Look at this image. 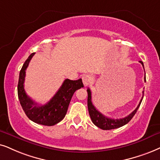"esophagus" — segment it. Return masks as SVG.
<instances>
[{
	"label": "esophagus",
	"instance_id": "34e87169",
	"mask_svg": "<svg viewBox=\"0 0 160 160\" xmlns=\"http://www.w3.org/2000/svg\"><path fill=\"white\" fill-rule=\"evenodd\" d=\"M82 82H83L84 86H88L91 82H92V76L89 75V74H85V75L82 76Z\"/></svg>",
	"mask_w": 160,
	"mask_h": 160
}]
</instances>
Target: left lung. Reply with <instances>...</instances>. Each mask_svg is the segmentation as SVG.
Masks as SVG:
<instances>
[{
  "label": "left lung",
  "instance_id": "1",
  "mask_svg": "<svg viewBox=\"0 0 160 160\" xmlns=\"http://www.w3.org/2000/svg\"><path fill=\"white\" fill-rule=\"evenodd\" d=\"M139 62L142 64L143 68H144L143 62L142 61H139ZM144 80H145V82L146 81L145 77ZM87 92H88V112H89L91 119H92V122L94 123L96 126H98V128L102 129V130H111V129L117 128H120V127L123 126V125H125V124H127V123H128L129 121L133 118V117L134 116V114H136V112H137V109L139 108L141 102H142V100L143 99V95H144V91H143L142 98L141 99V100L139 101V105L137 106L136 109H135L134 112H131L130 114L128 115L127 117H124V118L112 119V118H109V117L104 116L103 114H102L100 112H98V111L97 110L94 105L92 104V93H91V90L89 88L87 89Z\"/></svg>",
  "mask_w": 160,
  "mask_h": 160
}]
</instances>
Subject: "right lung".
<instances>
[{
  "label": "right lung",
  "mask_w": 160,
  "mask_h": 160,
  "mask_svg": "<svg viewBox=\"0 0 160 160\" xmlns=\"http://www.w3.org/2000/svg\"><path fill=\"white\" fill-rule=\"evenodd\" d=\"M35 53L29 56L20 72L18 84V94L20 103L28 118L38 124L52 126L60 122L67 112L71 99L76 90L82 88V79L71 80L66 79L54 97L45 105L38 104L26 94L24 90L26 70Z\"/></svg>",
  "instance_id": "obj_1"
}]
</instances>
